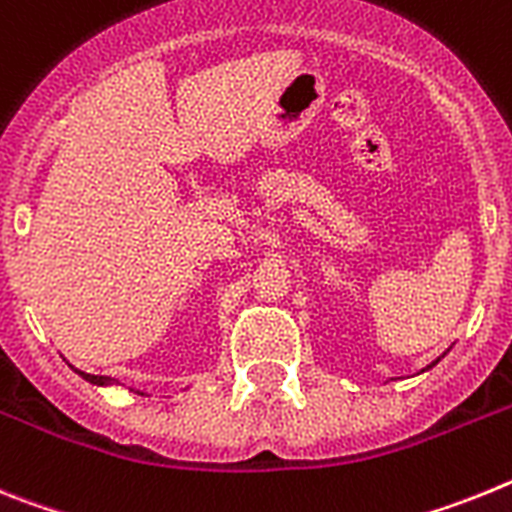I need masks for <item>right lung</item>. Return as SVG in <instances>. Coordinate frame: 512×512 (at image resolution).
Masks as SVG:
<instances>
[{"label": "right lung", "instance_id": "obj_1", "mask_svg": "<svg viewBox=\"0 0 512 512\" xmlns=\"http://www.w3.org/2000/svg\"><path fill=\"white\" fill-rule=\"evenodd\" d=\"M79 376H82L84 381H90V384H97V386H108V384H115V379H108V376H92V373H84V371H77Z\"/></svg>", "mask_w": 512, "mask_h": 512}]
</instances>
